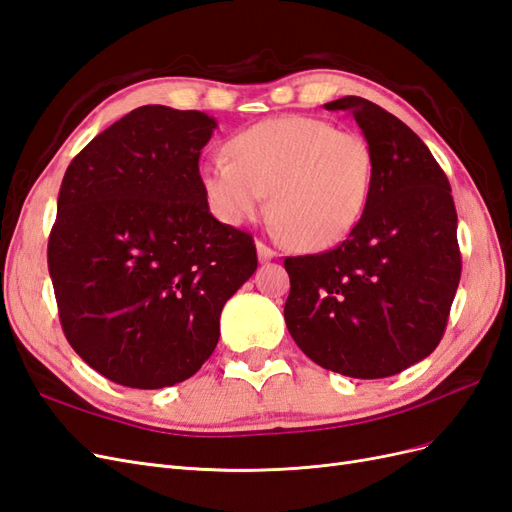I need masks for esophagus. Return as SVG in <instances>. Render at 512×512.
Segmentation results:
<instances>
[{"instance_id":"obj_1","label":"esophagus","mask_w":512,"mask_h":512,"mask_svg":"<svg viewBox=\"0 0 512 512\" xmlns=\"http://www.w3.org/2000/svg\"><path fill=\"white\" fill-rule=\"evenodd\" d=\"M256 252H258V260L260 262H269V260L277 258V252L271 250V247L267 243H262V241L256 243Z\"/></svg>"}]
</instances>
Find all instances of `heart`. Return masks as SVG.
Segmentation results:
<instances>
[{"instance_id":"heart-1","label":"heart","mask_w":512,"mask_h":512,"mask_svg":"<svg viewBox=\"0 0 512 512\" xmlns=\"http://www.w3.org/2000/svg\"><path fill=\"white\" fill-rule=\"evenodd\" d=\"M224 156L198 168L211 211L239 226L265 209L305 252L329 250L359 226L371 196L374 156L359 132L286 115L258 121L226 143Z\"/></svg>"}]
</instances>
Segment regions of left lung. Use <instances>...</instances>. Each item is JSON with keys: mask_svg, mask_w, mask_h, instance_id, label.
Returning <instances> with one entry per match:
<instances>
[{"mask_svg": "<svg viewBox=\"0 0 512 512\" xmlns=\"http://www.w3.org/2000/svg\"><path fill=\"white\" fill-rule=\"evenodd\" d=\"M359 123L374 156L371 196L352 235L316 256L286 258V327L342 376L389 378L429 356L461 277L451 185L404 121L359 96L324 104Z\"/></svg>", "mask_w": 512, "mask_h": 512, "instance_id": "1", "label": "left lung"}]
</instances>
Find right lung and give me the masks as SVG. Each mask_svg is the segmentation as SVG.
I'll return each mask as SVG.
<instances>
[{
  "label": "right lung",
  "mask_w": 512,
  "mask_h": 512,
  "mask_svg": "<svg viewBox=\"0 0 512 512\" xmlns=\"http://www.w3.org/2000/svg\"><path fill=\"white\" fill-rule=\"evenodd\" d=\"M215 128L200 111L134 108L61 181L49 237L61 327L91 369L130 389L194 376L258 267L252 237L213 218L198 179Z\"/></svg>",
  "instance_id": "right-lung-1"
}]
</instances>
